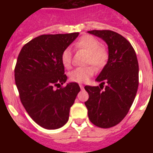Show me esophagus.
Returning a JSON list of instances; mask_svg holds the SVG:
<instances>
[{
	"instance_id": "34e87169",
	"label": "esophagus",
	"mask_w": 153,
	"mask_h": 153,
	"mask_svg": "<svg viewBox=\"0 0 153 153\" xmlns=\"http://www.w3.org/2000/svg\"><path fill=\"white\" fill-rule=\"evenodd\" d=\"M79 87H80V88H81V89H83V84H79Z\"/></svg>"
}]
</instances>
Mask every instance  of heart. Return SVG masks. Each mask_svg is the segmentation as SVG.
<instances>
[{
    "label": "heart",
    "instance_id": "heart-1",
    "mask_svg": "<svg viewBox=\"0 0 153 153\" xmlns=\"http://www.w3.org/2000/svg\"><path fill=\"white\" fill-rule=\"evenodd\" d=\"M75 49L84 50L88 52L87 64L93 65L97 69H102L106 65L109 54L106 47L101 46L99 40L92 35H84L74 44ZM72 52L70 48H65L61 54V62L65 69H70L72 65ZM94 74L93 66L78 67L69 74L70 79L75 83H84Z\"/></svg>",
    "mask_w": 153,
    "mask_h": 153
}]
</instances>
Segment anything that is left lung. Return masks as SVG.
Returning a JSON list of instances; mask_svg holds the SVG:
<instances>
[{
    "label": "left lung",
    "instance_id": "left-lung-1",
    "mask_svg": "<svg viewBox=\"0 0 153 153\" xmlns=\"http://www.w3.org/2000/svg\"><path fill=\"white\" fill-rule=\"evenodd\" d=\"M88 33L106 42L109 57L96 79L100 87H84L89 96L85 106L93 125L111 128L125 118L134 102L138 87V59L130 42L122 35L111 30Z\"/></svg>",
    "mask_w": 153,
    "mask_h": 153
}]
</instances>
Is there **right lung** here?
<instances>
[{"label":"right lung","instance_id":"obj_1","mask_svg":"<svg viewBox=\"0 0 153 153\" xmlns=\"http://www.w3.org/2000/svg\"><path fill=\"white\" fill-rule=\"evenodd\" d=\"M79 36L43 34L22 47L15 68L19 98L29 116L41 127L56 129L69 120L70 107L80 88L77 83L55 89L66 82L61 54Z\"/></svg>","mask_w":153,"mask_h":153}]
</instances>
